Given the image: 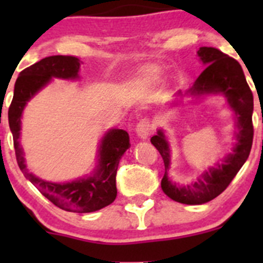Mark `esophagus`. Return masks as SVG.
I'll return each instance as SVG.
<instances>
[{
    "mask_svg": "<svg viewBox=\"0 0 263 263\" xmlns=\"http://www.w3.org/2000/svg\"><path fill=\"white\" fill-rule=\"evenodd\" d=\"M151 129H153V126H151V122L148 118H141L137 122L136 132L141 139H146L151 134Z\"/></svg>",
    "mask_w": 263,
    "mask_h": 263,
    "instance_id": "1",
    "label": "esophagus"
}]
</instances>
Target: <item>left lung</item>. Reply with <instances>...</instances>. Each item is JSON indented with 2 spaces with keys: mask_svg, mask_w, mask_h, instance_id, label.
Masks as SVG:
<instances>
[{
  "mask_svg": "<svg viewBox=\"0 0 263 263\" xmlns=\"http://www.w3.org/2000/svg\"><path fill=\"white\" fill-rule=\"evenodd\" d=\"M197 54L206 68L198 76L190 92L193 95L222 92L237 115L238 134L237 144L224 164L211 168L197 182L183 187L173 184L168 178L171 151L163 131H158L156 136L151 137V144L158 148L165 166V173L161 179L164 193L172 200L185 205H201L224 192L248 159L253 142V94L247 84L242 66L234 58L214 47H201Z\"/></svg>",
  "mask_w": 263,
  "mask_h": 263,
  "instance_id": "1",
  "label": "left lung"
}]
</instances>
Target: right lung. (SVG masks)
Listing matches in <instances>:
<instances>
[{"label": "right lung", "instance_id": "obj_1", "mask_svg": "<svg viewBox=\"0 0 263 263\" xmlns=\"http://www.w3.org/2000/svg\"><path fill=\"white\" fill-rule=\"evenodd\" d=\"M75 55H50L23 70L15 82L14 98L9 108V124L14 137L17 165L24 176L39 192L60 209L71 213H92L116 200V176L119 160L131 144L123 129H112L103 139L99 148V168L94 177L70 183H50L29 173L24 164L23 148L18 144L20 118L26 102L50 80V78L75 79L80 68Z\"/></svg>", "mask_w": 263, "mask_h": 263}]
</instances>
